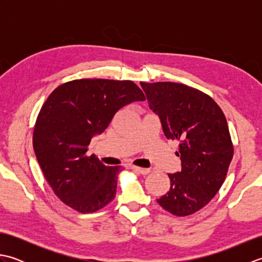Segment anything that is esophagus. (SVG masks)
<instances>
[{"mask_svg":"<svg viewBox=\"0 0 262 262\" xmlns=\"http://www.w3.org/2000/svg\"><path fill=\"white\" fill-rule=\"evenodd\" d=\"M130 169L133 171L137 172V173H140L142 176H146L149 173V170L148 169H144V168H140V166H130Z\"/></svg>","mask_w":262,"mask_h":262,"instance_id":"1","label":"esophagus"}]
</instances>
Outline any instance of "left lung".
<instances>
[{
	"instance_id": "8db88e82",
	"label": "left lung",
	"mask_w": 262,
	"mask_h": 262,
	"mask_svg": "<svg viewBox=\"0 0 262 262\" xmlns=\"http://www.w3.org/2000/svg\"><path fill=\"white\" fill-rule=\"evenodd\" d=\"M148 107L168 140L178 141L181 171L168 173L170 189L157 202L169 213L187 216L207 205L223 185L233 145L223 111L213 99L181 83H144Z\"/></svg>"
}]
</instances>
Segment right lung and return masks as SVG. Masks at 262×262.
Wrapping results in <instances>:
<instances>
[{"mask_svg": "<svg viewBox=\"0 0 262 262\" xmlns=\"http://www.w3.org/2000/svg\"><path fill=\"white\" fill-rule=\"evenodd\" d=\"M144 100L134 82L102 79L64 83L47 98L32 144L43 176L64 204L85 214L115 198L121 166H105L96 155L88 157V146L120 108Z\"/></svg>", "mask_w": 262, "mask_h": 262, "instance_id": "1", "label": "right lung"}]
</instances>
